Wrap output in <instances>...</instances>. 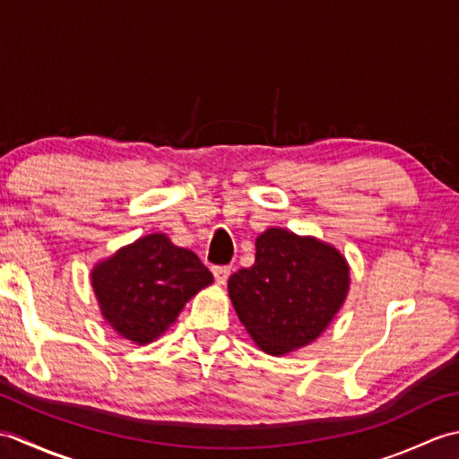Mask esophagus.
I'll return each mask as SVG.
<instances>
[{"label":"esophagus","instance_id":"1","mask_svg":"<svg viewBox=\"0 0 459 459\" xmlns=\"http://www.w3.org/2000/svg\"><path fill=\"white\" fill-rule=\"evenodd\" d=\"M212 276H214V280H217L219 286H224V284H227L229 276H230V268L229 266H214Z\"/></svg>","mask_w":459,"mask_h":459}]
</instances>
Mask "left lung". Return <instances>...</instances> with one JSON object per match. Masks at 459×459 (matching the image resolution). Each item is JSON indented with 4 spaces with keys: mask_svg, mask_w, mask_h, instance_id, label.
I'll return each instance as SVG.
<instances>
[{
    "mask_svg": "<svg viewBox=\"0 0 459 459\" xmlns=\"http://www.w3.org/2000/svg\"><path fill=\"white\" fill-rule=\"evenodd\" d=\"M349 286V262L333 245L272 227L256 238L255 264L229 278V296L250 339L280 357L324 333Z\"/></svg>",
    "mask_w": 459,
    "mask_h": 459,
    "instance_id": "1",
    "label": "left lung"
}]
</instances>
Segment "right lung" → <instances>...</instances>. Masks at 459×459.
Wrapping results in <instances>:
<instances>
[{
    "label": "right lung",
    "mask_w": 459,
    "mask_h": 459,
    "mask_svg": "<svg viewBox=\"0 0 459 459\" xmlns=\"http://www.w3.org/2000/svg\"><path fill=\"white\" fill-rule=\"evenodd\" d=\"M211 284L212 274L199 256L175 247L163 232L118 248L96 262L91 272L104 321L135 345L160 339L178 321L185 304Z\"/></svg>",
    "instance_id": "obj_1"
}]
</instances>
